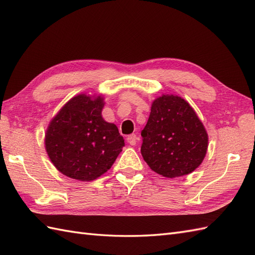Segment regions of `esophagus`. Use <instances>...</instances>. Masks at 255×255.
<instances>
[{"label":"esophagus","mask_w":255,"mask_h":255,"mask_svg":"<svg viewBox=\"0 0 255 255\" xmlns=\"http://www.w3.org/2000/svg\"><path fill=\"white\" fill-rule=\"evenodd\" d=\"M137 135H135L134 133H132V134H129L128 137H127V142L128 143L130 144V145H134L135 144V142H137Z\"/></svg>","instance_id":"esophagus-1"}]
</instances>
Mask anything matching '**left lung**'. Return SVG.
I'll return each instance as SVG.
<instances>
[{
    "instance_id": "left-lung-1",
    "label": "left lung",
    "mask_w": 255,
    "mask_h": 255,
    "mask_svg": "<svg viewBox=\"0 0 255 255\" xmlns=\"http://www.w3.org/2000/svg\"><path fill=\"white\" fill-rule=\"evenodd\" d=\"M141 154L156 174L176 178L192 173L206 155L209 135L186 100L163 94L153 101L141 131Z\"/></svg>"
}]
</instances>
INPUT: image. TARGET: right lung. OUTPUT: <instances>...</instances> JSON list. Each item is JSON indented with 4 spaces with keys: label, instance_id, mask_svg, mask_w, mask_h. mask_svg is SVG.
<instances>
[{
    "label": "right lung",
    "instance_id": "add662e5",
    "mask_svg": "<svg viewBox=\"0 0 255 255\" xmlns=\"http://www.w3.org/2000/svg\"><path fill=\"white\" fill-rule=\"evenodd\" d=\"M102 94L70 99L47 126L44 145L51 162L65 176L91 181L106 173L125 145L115 124L102 117Z\"/></svg>",
    "mask_w": 255,
    "mask_h": 255
}]
</instances>
